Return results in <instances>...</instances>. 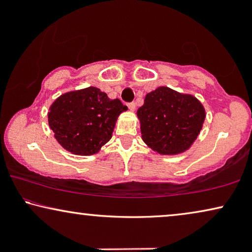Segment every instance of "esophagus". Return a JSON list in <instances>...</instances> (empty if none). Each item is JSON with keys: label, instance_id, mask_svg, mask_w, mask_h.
I'll return each mask as SVG.
<instances>
[{"label": "esophagus", "instance_id": "1", "mask_svg": "<svg viewBox=\"0 0 252 252\" xmlns=\"http://www.w3.org/2000/svg\"><path fill=\"white\" fill-rule=\"evenodd\" d=\"M127 106H128V109L130 110V111H134V110H135V103H128Z\"/></svg>", "mask_w": 252, "mask_h": 252}]
</instances>
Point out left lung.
<instances>
[{"mask_svg": "<svg viewBox=\"0 0 252 252\" xmlns=\"http://www.w3.org/2000/svg\"><path fill=\"white\" fill-rule=\"evenodd\" d=\"M137 118L148 147L160 155H178L197 139L205 109L195 96L161 86L146 95Z\"/></svg>", "mask_w": 252, "mask_h": 252, "instance_id": "obj_1", "label": "left lung"}]
</instances>
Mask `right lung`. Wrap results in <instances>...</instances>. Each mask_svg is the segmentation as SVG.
Returning <instances> with one entry per match:
<instances>
[{"instance_id": "right-lung-1", "label": "right lung", "mask_w": 252, "mask_h": 252, "mask_svg": "<svg viewBox=\"0 0 252 252\" xmlns=\"http://www.w3.org/2000/svg\"><path fill=\"white\" fill-rule=\"evenodd\" d=\"M127 106L110 99L96 87L65 93L56 98L48 112L55 139L74 155H94L112 137L119 115Z\"/></svg>"}]
</instances>
